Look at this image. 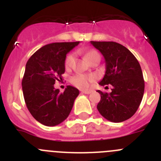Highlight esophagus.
Returning a JSON list of instances; mask_svg holds the SVG:
<instances>
[{
    "mask_svg": "<svg viewBox=\"0 0 161 161\" xmlns=\"http://www.w3.org/2000/svg\"><path fill=\"white\" fill-rule=\"evenodd\" d=\"M81 93H85V94H89L91 93V91H86V90H82Z\"/></svg>",
    "mask_w": 161,
    "mask_h": 161,
    "instance_id": "34e87169",
    "label": "esophagus"
}]
</instances>
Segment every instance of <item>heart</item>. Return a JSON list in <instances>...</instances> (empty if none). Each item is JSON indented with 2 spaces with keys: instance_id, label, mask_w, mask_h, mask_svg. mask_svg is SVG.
<instances>
[{
  "instance_id": "heart-1",
  "label": "heart",
  "mask_w": 161,
  "mask_h": 161,
  "mask_svg": "<svg viewBox=\"0 0 161 161\" xmlns=\"http://www.w3.org/2000/svg\"><path fill=\"white\" fill-rule=\"evenodd\" d=\"M85 56L89 62L93 60L97 57H100V55L94 50H89L85 52ZM75 59V54L69 53L66 56L64 61V66L66 68H70ZM97 77L94 75H85V74L78 73L71 77L70 81L74 86L80 89H88L91 86L92 83L96 80Z\"/></svg>"
}]
</instances>
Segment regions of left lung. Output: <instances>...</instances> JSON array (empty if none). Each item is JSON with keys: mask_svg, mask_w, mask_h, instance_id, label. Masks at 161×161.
<instances>
[{"mask_svg": "<svg viewBox=\"0 0 161 161\" xmlns=\"http://www.w3.org/2000/svg\"><path fill=\"white\" fill-rule=\"evenodd\" d=\"M91 44L104 56L106 73L99 85H111V93H102L98 111L113 123L131 118L139 108L144 93V80L137 59L126 47L115 42H94Z\"/></svg>", "mask_w": 161, "mask_h": 161, "instance_id": "left-lung-1", "label": "left lung"}]
</instances>
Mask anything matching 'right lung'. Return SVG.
<instances>
[{"label":"right lung","instance_id":"obj_1","mask_svg":"<svg viewBox=\"0 0 161 161\" xmlns=\"http://www.w3.org/2000/svg\"><path fill=\"white\" fill-rule=\"evenodd\" d=\"M80 42H53L45 45L28 59L22 92L26 107L38 122L48 126L59 125L68 118L79 95L76 88L68 85L64 93L54 87L63 80L66 55Z\"/></svg>","mask_w":161,"mask_h":161}]
</instances>
